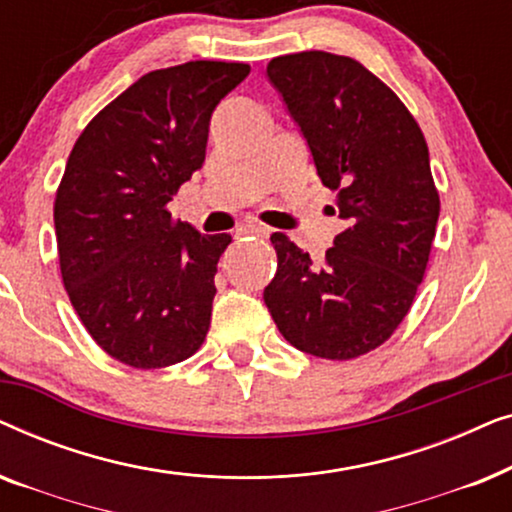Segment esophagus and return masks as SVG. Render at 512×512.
<instances>
[{
    "instance_id": "1",
    "label": "esophagus",
    "mask_w": 512,
    "mask_h": 512,
    "mask_svg": "<svg viewBox=\"0 0 512 512\" xmlns=\"http://www.w3.org/2000/svg\"><path fill=\"white\" fill-rule=\"evenodd\" d=\"M272 230L268 226H263V223H247V226H242L237 230V235H256V237H268Z\"/></svg>"
}]
</instances>
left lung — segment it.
I'll return each mask as SVG.
<instances>
[{"instance_id":"left-lung-1","label":"left lung","mask_w":512,"mask_h":512,"mask_svg":"<svg viewBox=\"0 0 512 512\" xmlns=\"http://www.w3.org/2000/svg\"><path fill=\"white\" fill-rule=\"evenodd\" d=\"M268 76L347 228L321 268L272 233L277 272L263 300L300 352L356 359L394 335L424 279L440 214L429 146L401 97L347 55H279Z\"/></svg>"}]
</instances>
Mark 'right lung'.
Masks as SVG:
<instances>
[{
  "mask_svg": "<svg viewBox=\"0 0 512 512\" xmlns=\"http://www.w3.org/2000/svg\"><path fill=\"white\" fill-rule=\"evenodd\" d=\"M249 72L195 60L144 74L69 153L53 205L62 284L90 338L125 366H174L207 338L233 237L200 233L167 202L205 163L212 111Z\"/></svg>",
  "mask_w": 512,
  "mask_h": 512,
  "instance_id": "add662e5",
  "label": "right lung"
}]
</instances>
